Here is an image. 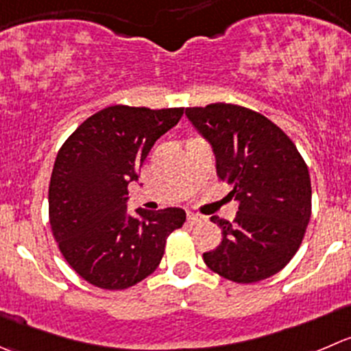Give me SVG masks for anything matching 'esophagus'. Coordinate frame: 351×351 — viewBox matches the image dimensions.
<instances>
[{"mask_svg":"<svg viewBox=\"0 0 351 351\" xmlns=\"http://www.w3.org/2000/svg\"><path fill=\"white\" fill-rule=\"evenodd\" d=\"M186 219H189V223L195 224V223H200L204 217L200 216V214H197V213H189V214H186Z\"/></svg>","mask_w":351,"mask_h":351,"instance_id":"obj_1","label":"esophagus"}]
</instances>
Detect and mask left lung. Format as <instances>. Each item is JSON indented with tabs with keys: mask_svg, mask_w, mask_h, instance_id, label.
Returning <instances> with one entry per match:
<instances>
[{
	"mask_svg": "<svg viewBox=\"0 0 351 351\" xmlns=\"http://www.w3.org/2000/svg\"><path fill=\"white\" fill-rule=\"evenodd\" d=\"M185 114L209 142L217 176L230 183L238 202L233 223L210 217L223 240L204 254V262L234 283L280 273L311 219V176L300 152L273 121L237 104L186 108Z\"/></svg>",
	"mask_w": 351,
	"mask_h": 351,
	"instance_id": "obj_1",
	"label": "left lung"
}]
</instances>
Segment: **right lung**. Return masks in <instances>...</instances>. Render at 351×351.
<instances>
[{"label": "right lung", "instance_id": "obj_1", "mask_svg": "<svg viewBox=\"0 0 351 351\" xmlns=\"http://www.w3.org/2000/svg\"><path fill=\"white\" fill-rule=\"evenodd\" d=\"M183 108L110 106L68 137L49 183L54 240L78 276L104 290H125L154 273L166 238L182 228L180 207L128 210V185L161 135L180 121Z\"/></svg>", "mask_w": 351, "mask_h": 351}]
</instances>
